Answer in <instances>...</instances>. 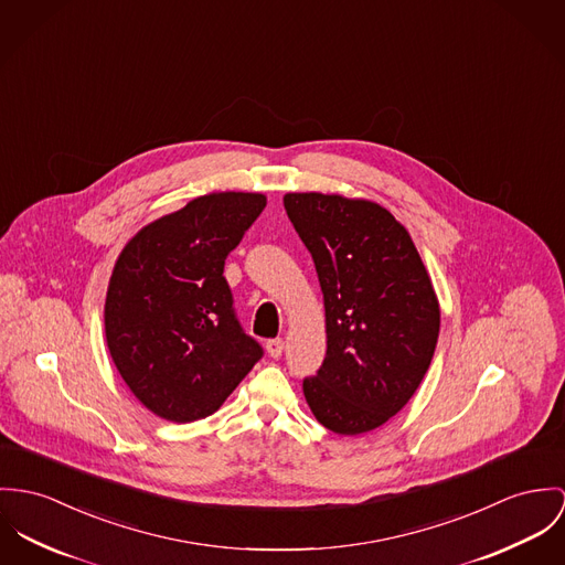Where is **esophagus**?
I'll use <instances>...</instances> for the list:
<instances>
[{"instance_id":"34e87169","label":"esophagus","mask_w":565,"mask_h":565,"mask_svg":"<svg viewBox=\"0 0 565 565\" xmlns=\"http://www.w3.org/2000/svg\"><path fill=\"white\" fill-rule=\"evenodd\" d=\"M265 350H267V354H269L271 359H280L282 352H285V341H282V339H269V341L265 343Z\"/></svg>"}]
</instances>
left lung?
Listing matches in <instances>:
<instances>
[{"label": "left lung", "mask_w": 565, "mask_h": 565, "mask_svg": "<svg viewBox=\"0 0 565 565\" xmlns=\"http://www.w3.org/2000/svg\"><path fill=\"white\" fill-rule=\"evenodd\" d=\"M312 257L326 308V359L302 388L315 418L339 436L384 425L411 402L436 350L440 307L395 215L341 194H285Z\"/></svg>", "instance_id": "obj_1"}]
</instances>
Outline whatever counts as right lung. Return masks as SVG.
I'll return each instance as SVG.
<instances>
[{
    "instance_id": "obj_1",
    "label": "right lung",
    "mask_w": 565,
    "mask_h": 565,
    "mask_svg": "<svg viewBox=\"0 0 565 565\" xmlns=\"http://www.w3.org/2000/svg\"><path fill=\"white\" fill-rule=\"evenodd\" d=\"M265 205L257 192L199 196L140 228L114 265L107 350L136 399L166 420L213 414L263 356L222 274Z\"/></svg>"
}]
</instances>
